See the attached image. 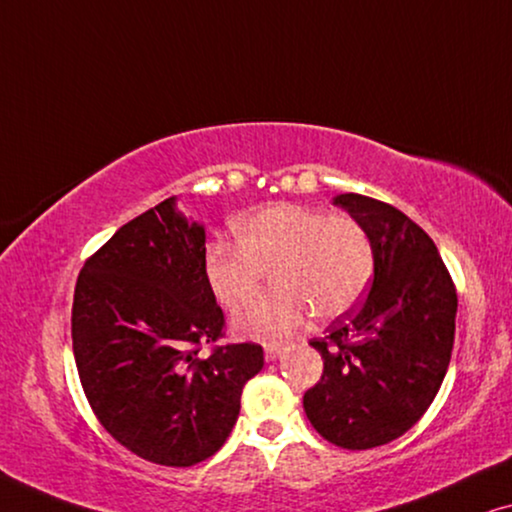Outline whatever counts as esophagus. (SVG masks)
Masks as SVG:
<instances>
[{
	"mask_svg": "<svg viewBox=\"0 0 512 512\" xmlns=\"http://www.w3.org/2000/svg\"><path fill=\"white\" fill-rule=\"evenodd\" d=\"M280 355H283V350H280V348H266V350H264V359H266V362H276V359H278Z\"/></svg>",
	"mask_w": 512,
	"mask_h": 512,
	"instance_id": "34e87169",
	"label": "esophagus"
}]
</instances>
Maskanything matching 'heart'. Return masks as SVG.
<instances>
[{"label": "heart", "mask_w": 512, "mask_h": 512, "mask_svg": "<svg viewBox=\"0 0 512 512\" xmlns=\"http://www.w3.org/2000/svg\"><path fill=\"white\" fill-rule=\"evenodd\" d=\"M236 243L215 241L204 253V278L225 311L255 297L269 271L273 290L232 322L243 338L278 345L311 311L334 320L369 290L376 250L362 222L301 204H266L232 220Z\"/></svg>", "instance_id": "obj_1"}]
</instances>
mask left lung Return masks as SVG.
I'll list each match as a JSON object with an SVG mask.
<instances>
[{"label": "left lung", "mask_w": 512, "mask_h": 512, "mask_svg": "<svg viewBox=\"0 0 512 512\" xmlns=\"http://www.w3.org/2000/svg\"><path fill=\"white\" fill-rule=\"evenodd\" d=\"M334 204L366 227L376 269L362 304L311 341L325 369L304 410L325 441L369 450L406 434L441 390L457 290L434 241L399 208L355 192Z\"/></svg>", "instance_id": "obj_1"}]
</instances>
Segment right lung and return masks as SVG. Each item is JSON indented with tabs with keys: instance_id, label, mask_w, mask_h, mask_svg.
<instances>
[{
	"instance_id": "add662e5",
	"label": "right lung",
	"mask_w": 512,
	"mask_h": 512,
	"mask_svg": "<svg viewBox=\"0 0 512 512\" xmlns=\"http://www.w3.org/2000/svg\"><path fill=\"white\" fill-rule=\"evenodd\" d=\"M206 232L174 197L122 225L78 273L71 341L92 413L122 448L194 466L227 441L257 343L218 345L225 313L204 278ZM201 344L212 348L206 358Z\"/></svg>"
}]
</instances>
